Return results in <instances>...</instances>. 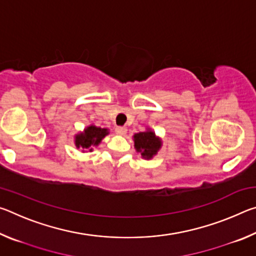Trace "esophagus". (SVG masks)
<instances>
[{
    "label": "esophagus",
    "instance_id": "obj_1",
    "mask_svg": "<svg viewBox=\"0 0 256 256\" xmlns=\"http://www.w3.org/2000/svg\"><path fill=\"white\" fill-rule=\"evenodd\" d=\"M126 128L125 126H118L116 128V133L120 134V136H124V134H126Z\"/></svg>",
    "mask_w": 256,
    "mask_h": 256
}]
</instances>
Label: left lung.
I'll return each mask as SVG.
<instances>
[{
    "mask_svg": "<svg viewBox=\"0 0 256 256\" xmlns=\"http://www.w3.org/2000/svg\"><path fill=\"white\" fill-rule=\"evenodd\" d=\"M133 141L136 152L141 154V157L146 160L152 159L162 146V138L156 136L154 131L150 128H146L144 132L134 134Z\"/></svg>",
    "mask_w": 256,
    "mask_h": 256,
    "instance_id": "obj_1",
    "label": "left lung"
}]
</instances>
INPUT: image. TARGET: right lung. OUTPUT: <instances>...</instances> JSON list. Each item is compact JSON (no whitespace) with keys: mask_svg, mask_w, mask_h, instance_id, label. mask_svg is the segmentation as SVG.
Masks as SVG:
<instances>
[{"mask_svg":"<svg viewBox=\"0 0 256 256\" xmlns=\"http://www.w3.org/2000/svg\"><path fill=\"white\" fill-rule=\"evenodd\" d=\"M110 134V130L105 128H99L96 125L90 124L84 128V131L76 133L74 136V144L76 149H81L82 152H92L94 148L102 144V138Z\"/></svg>","mask_w":256,"mask_h":256,"instance_id":"obj_1","label":"right lung"}]
</instances>
